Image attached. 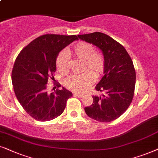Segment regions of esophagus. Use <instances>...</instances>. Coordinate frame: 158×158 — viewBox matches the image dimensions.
<instances>
[{"label": "esophagus", "instance_id": "obj_1", "mask_svg": "<svg viewBox=\"0 0 158 158\" xmlns=\"http://www.w3.org/2000/svg\"><path fill=\"white\" fill-rule=\"evenodd\" d=\"M73 96L77 97V98H81L84 95H83V94H79V93H73Z\"/></svg>", "mask_w": 158, "mask_h": 158}]
</instances>
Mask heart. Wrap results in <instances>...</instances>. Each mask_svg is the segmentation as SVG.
I'll return each mask as SVG.
<instances>
[{
  "label": "heart",
  "instance_id": "heart-1",
  "mask_svg": "<svg viewBox=\"0 0 158 158\" xmlns=\"http://www.w3.org/2000/svg\"><path fill=\"white\" fill-rule=\"evenodd\" d=\"M67 52L83 60L81 71L85 72L67 78L64 82L65 87L77 92L87 91L93 85L94 77H100L103 73L106 66L103 54L100 50H94V46L91 43L85 41H80L75 44ZM56 64L58 71L63 75L67 74L70 71V64L66 52H60L58 54Z\"/></svg>",
  "mask_w": 158,
  "mask_h": 158
}]
</instances>
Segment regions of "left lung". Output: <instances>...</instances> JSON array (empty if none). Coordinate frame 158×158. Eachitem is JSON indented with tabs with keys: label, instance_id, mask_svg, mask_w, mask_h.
I'll return each instance as SVG.
<instances>
[{
	"label": "left lung",
	"instance_id": "1",
	"mask_svg": "<svg viewBox=\"0 0 158 158\" xmlns=\"http://www.w3.org/2000/svg\"><path fill=\"white\" fill-rule=\"evenodd\" d=\"M102 51L106 60L104 76L95 87L102 96H92L93 102L85 108L88 116L100 122H110L121 116L131 103L136 71L127 50L112 37L102 32L78 35Z\"/></svg>",
	"mask_w": 158,
	"mask_h": 158
}]
</instances>
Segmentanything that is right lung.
<instances>
[{
	"mask_svg": "<svg viewBox=\"0 0 158 158\" xmlns=\"http://www.w3.org/2000/svg\"><path fill=\"white\" fill-rule=\"evenodd\" d=\"M77 35L46 34L29 43L18 55L11 73L14 93L24 110L32 118L48 121L64 112L72 93L63 87L47 92L49 79L53 80L56 58L60 50ZM55 85L60 87V84Z\"/></svg>",
	"mask_w": 158,
	"mask_h": 158,
	"instance_id": "1",
	"label": "right lung"
}]
</instances>
